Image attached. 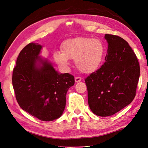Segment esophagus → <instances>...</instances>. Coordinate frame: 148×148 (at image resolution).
<instances>
[{
    "mask_svg": "<svg viewBox=\"0 0 148 148\" xmlns=\"http://www.w3.org/2000/svg\"><path fill=\"white\" fill-rule=\"evenodd\" d=\"M75 82H76V83H78V82L82 81V77H76L75 78Z\"/></svg>",
    "mask_w": 148,
    "mask_h": 148,
    "instance_id": "34e87169",
    "label": "esophagus"
}]
</instances>
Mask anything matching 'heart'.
<instances>
[{
    "label": "heart",
    "mask_w": 148,
    "mask_h": 148,
    "mask_svg": "<svg viewBox=\"0 0 148 148\" xmlns=\"http://www.w3.org/2000/svg\"><path fill=\"white\" fill-rule=\"evenodd\" d=\"M62 51L53 53V59L62 68L70 64V59L75 60L79 70L91 73L100 66L104 56L105 47L98 39L78 37L64 41L61 46Z\"/></svg>",
    "instance_id": "heart-1"
}]
</instances>
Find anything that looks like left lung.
I'll use <instances>...</instances> for the list:
<instances>
[{
    "label": "left lung",
    "mask_w": 148,
    "mask_h": 148,
    "mask_svg": "<svg viewBox=\"0 0 148 148\" xmlns=\"http://www.w3.org/2000/svg\"><path fill=\"white\" fill-rule=\"evenodd\" d=\"M108 49L101 68L85 78L89 108L101 117L115 114L136 96L140 68L136 54L125 39L106 34Z\"/></svg>",
    "instance_id": "left-lung-1"
}]
</instances>
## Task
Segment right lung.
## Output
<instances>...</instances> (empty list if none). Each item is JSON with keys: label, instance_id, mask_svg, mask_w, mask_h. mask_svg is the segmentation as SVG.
I'll return each instance as SVG.
<instances>
[{"label": "right lung", "instance_id": "1", "mask_svg": "<svg viewBox=\"0 0 148 148\" xmlns=\"http://www.w3.org/2000/svg\"><path fill=\"white\" fill-rule=\"evenodd\" d=\"M41 49L37 43H29L22 49L13 70L12 84L22 109L40 120L52 121L64 112L66 92L75 78L68 73H59L39 57Z\"/></svg>", "mask_w": 148, "mask_h": 148}]
</instances>
